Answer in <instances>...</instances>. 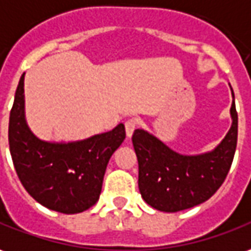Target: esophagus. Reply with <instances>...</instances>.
Listing matches in <instances>:
<instances>
[{"label":"esophagus","mask_w":251,"mask_h":251,"mask_svg":"<svg viewBox=\"0 0 251 251\" xmlns=\"http://www.w3.org/2000/svg\"><path fill=\"white\" fill-rule=\"evenodd\" d=\"M136 127H138V120H136V119H129V120L126 122V134H127L128 138L132 136Z\"/></svg>","instance_id":"1"}]
</instances>
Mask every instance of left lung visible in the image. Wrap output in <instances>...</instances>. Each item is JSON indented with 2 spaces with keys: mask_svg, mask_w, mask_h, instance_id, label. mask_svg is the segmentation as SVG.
Returning a JSON list of instances; mask_svg holds the SVG:
<instances>
[{
  "mask_svg": "<svg viewBox=\"0 0 251 251\" xmlns=\"http://www.w3.org/2000/svg\"><path fill=\"white\" fill-rule=\"evenodd\" d=\"M229 115L232 124L227 135L215 149L200 154H181L149 131H134L138 186L148 205L161 212H179L208 201L220 188L231 168L238 141L235 102Z\"/></svg>",
  "mask_w": 251,
  "mask_h": 251,
  "instance_id": "left-lung-1",
  "label": "left lung"
}]
</instances>
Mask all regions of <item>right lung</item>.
Segmentation results:
<instances>
[{"label": "right lung", "mask_w": 251, "mask_h": 251, "mask_svg": "<svg viewBox=\"0 0 251 251\" xmlns=\"http://www.w3.org/2000/svg\"><path fill=\"white\" fill-rule=\"evenodd\" d=\"M24 75L15 93L8 131L17 176L45 208L65 215L84 212L100 198L106 165L126 139L124 124L82 141H43L25 119Z\"/></svg>", "instance_id": "1"}]
</instances>
